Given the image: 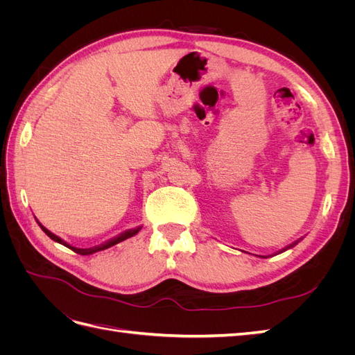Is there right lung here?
Instances as JSON below:
<instances>
[{
  "label": "right lung",
  "instance_id": "right-lung-1",
  "mask_svg": "<svg viewBox=\"0 0 355 355\" xmlns=\"http://www.w3.org/2000/svg\"><path fill=\"white\" fill-rule=\"evenodd\" d=\"M40 227L42 228V231H44V232L49 235V237H50L51 240H55V241H58V243H60V244H63V245H67L68 249H71V250H72V252H75V253H80V254H92V253H96V252H101V250L108 249V247H111V245H115V244H118V243H121V241H124V240H127V239L133 237V235H135V234H137V232H139V230H141V228H137V230L127 231V232L121 234L120 237H116V239H114V240H111V241H108V243H105V244H102V245L93 247V249H77V247H72V245H69L68 243H65V241H63L62 239H59L58 235H55L53 232H50L49 230H46L44 227H42L41 223H40Z\"/></svg>",
  "mask_w": 355,
  "mask_h": 355
}]
</instances>
